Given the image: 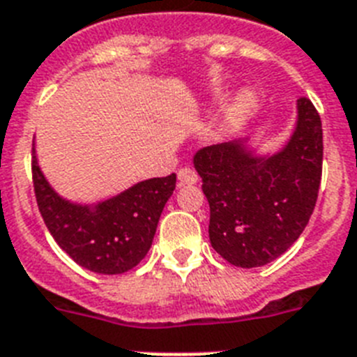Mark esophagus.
<instances>
[{
    "instance_id": "esophagus-1",
    "label": "esophagus",
    "mask_w": 357,
    "mask_h": 357,
    "mask_svg": "<svg viewBox=\"0 0 357 357\" xmlns=\"http://www.w3.org/2000/svg\"><path fill=\"white\" fill-rule=\"evenodd\" d=\"M197 183V172L190 167L178 170V187H185V185H194Z\"/></svg>"
}]
</instances>
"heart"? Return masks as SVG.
<instances>
[{
  "label": "heart",
  "mask_w": 357,
  "mask_h": 357,
  "mask_svg": "<svg viewBox=\"0 0 357 357\" xmlns=\"http://www.w3.org/2000/svg\"><path fill=\"white\" fill-rule=\"evenodd\" d=\"M255 104L257 95L252 89H244V91L238 93L222 113V119L219 122V135H230L243 126V122L248 119V114L252 113Z\"/></svg>",
  "instance_id": "obj_1"
}]
</instances>
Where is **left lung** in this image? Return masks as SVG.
Segmentation results:
<instances>
[{
    "label": "left lung",
    "instance_id": "1",
    "mask_svg": "<svg viewBox=\"0 0 357 357\" xmlns=\"http://www.w3.org/2000/svg\"><path fill=\"white\" fill-rule=\"evenodd\" d=\"M296 109V127L278 153L257 156L248 140H235L203 147L194 156L210 204V243L237 268H259L286 253L314 210L324 160L321 120L309 98H298Z\"/></svg>",
    "mask_w": 357,
    "mask_h": 357
}]
</instances>
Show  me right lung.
Wrapping results in <instances>:
<instances>
[{
	"instance_id": "add662e5",
	"label": "right lung",
	"mask_w": 357,
	"mask_h": 357,
	"mask_svg": "<svg viewBox=\"0 0 357 357\" xmlns=\"http://www.w3.org/2000/svg\"><path fill=\"white\" fill-rule=\"evenodd\" d=\"M32 178L37 206L55 243L77 264L100 275H120L140 264L176 188V174H170L136 183L102 203H71L50 187L37 163L36 147Z\"/></svg>"
}]
</instances>
